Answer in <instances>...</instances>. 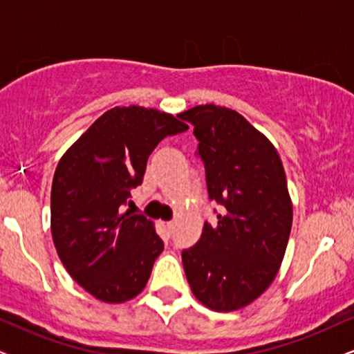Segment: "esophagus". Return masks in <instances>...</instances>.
<instances>
[{
  "label": "esophagus",
  "mask_w": 354,
  "mask_h": 354,
  "mask_svg": "<svg viewBox=\"0 0 354 354\" xmlns=\"http://www.w3.org/2000/svg\"><path fill=\"white\" fill-rule=\"evenodd\" d=\"M163 226H165L166 233H168V234H171V233H173V230H174V223H173V221H166Z\"/></svg>",
  "instance_id": "34e87169"
}]
</instances>
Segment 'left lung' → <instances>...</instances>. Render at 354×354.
<instances>
[{"label": "left lung", "instance_id": "obj_1", "mask_svg": "<svg viewBox=\"0 0 354 354\" xmlns=\"http://www.w3.org/2000/svg\"><path fill=\"white\" fill-rule=\"evenodd\" d=\"M194 126L214 226L181 253L191 291L206 308L236 311L268 290L284 258L293 203L278 151L234 109L200 104L178 115Z\"/></svg>", "mask_w": 354, "mask_h": 354}]
</instances>
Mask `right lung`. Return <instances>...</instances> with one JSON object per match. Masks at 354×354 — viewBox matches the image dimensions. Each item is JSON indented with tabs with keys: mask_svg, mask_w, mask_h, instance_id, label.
<instances>
[{
	"mask_svg": "<svg viewBox=\"0 0 354 354\" xmlns=\"http://www.w3.org/2000/svg\"><path fill=\"white\" fill-rule=\"evenodd\" d=\"M186 129L169 113L115 106L61 156L51 186L53 243L71 278L100 301L124 303L145 290L165 246L151 219L124 206L158 143Z\"/></svg>",
	"mask_w": 354,
	"mask_h": 354,
	"instance_id": "1",
	"label": "right lung"
}]
</instances>
